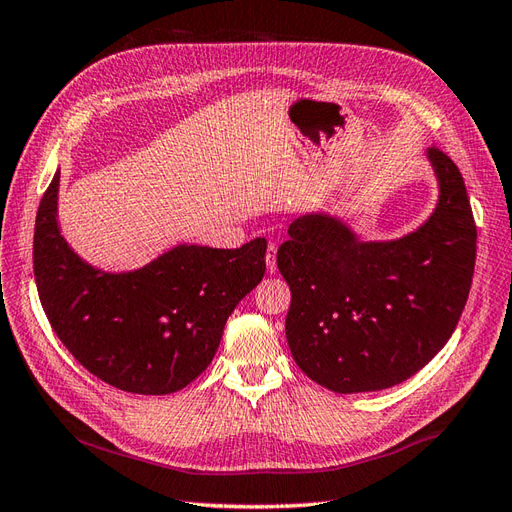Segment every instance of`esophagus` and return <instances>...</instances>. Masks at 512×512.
<instances>
[{
  "label": "esophagus",
  "mask_w": 512,
  "mask_h": 512,
  "mask_svg": "<svg viewBox=\"0 0 512 512\" xmlns=\"http://www.w3.org/2000/svg\"><path fill=\"white\" fill-rule=\"evenodd\" d=\"M266 266L268 272H276V244H268V251H266Z\"/></svg>",
  "instance_id": "obj_1"
}]
</instances>
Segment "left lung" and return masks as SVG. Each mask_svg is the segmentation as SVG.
Masks as SVG:
<instances>
[{"label":"left lung","mask_w":512,"mask_h":512,"mask_svg":"<svg viewBox=\"0 0 512 512\" xmlns=\"http://www.w3.org/2000/svg\"><path fill=\"white\" fill-rule=\"evenodd\" d=\"M429 160L440 203L410 236L360 242L337 218L309 214L289 225L276 253L291 291V356L332 392L405 382L459 324L474 276L476 223L459 167L437 145Z\"/></svg>","instance_id":"8db88e82"}]
</instances>
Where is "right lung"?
Masks as SVG:
<instances>
[{
	"label": "right lung",
	"mask_w": 512,
	"mask_h": 512,
	"mask_svg": "<svg viewBox=\"0 0 512 512\" xmlns=\"http://www.w3.org/2000/svg\"><path fill=\"white\" fill-rule=\"evenodd\" d=\"M60 173L40 199L34 276L53 332L113 388L182 390L206 371L227 317L266 272V238L240 248L178 246L137 272L109 274L70 251L57 227Z\"/></svg>",
	"instance_id": "obj_1"
}]
</instances>
